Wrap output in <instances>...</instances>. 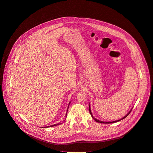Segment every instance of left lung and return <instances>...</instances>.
Here are the masks:
<instances>
[{
	"label": "left lung",
	"instance_id": "obj_1",
	"mask_svg": "<svg viewBox=\"0 0 153 153\" xmlns=\"http://www.w3.org/2000/svg\"><path fill=\"white\" fill-rule=\"evenodd\" d=\"M131 110H130V112H129L126 115V116H124L123 118H122L121 119H124V118H126L127 116H128V115L129 114V113H130L131 112ZM89 112H90V114H91V115H92V118H93L94 120H95V121H96V122H98V123H115V122H117V121H121V119H120V120H118V121H113V122H103V121H99V120H98V119H95L93 116H92V113H91V108H90V105H89Z\"/></svg>",
	"mask_w": 153,
	"mask_h": 153
}]
</instances>
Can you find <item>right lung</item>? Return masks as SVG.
Segmentation results:
<instances>
[{"label": "right lung", "instance_id": "right-lung-1", "mask_svg": "<svg viewBox=\"0 0 153 153\" xmlns=\"http://www.w3.org/2000/svg\"><path fill=\"white\" fill-rule=\"evenodd\" d=\"M58 124H54V125H52V126H57Z\"/></svg>", "mask_w": 153, "mask_h": 153}]
</instances>
